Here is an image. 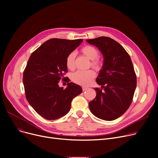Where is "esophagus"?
<instances>
[{"label": "esophagus", "instance_id": "34e87169", "mask_svg": "<svg viewBox=\"0 0 158 158\" xmlns=\"http://www.w3.org/2000/svg\"><path fill=\"white\" fill-rule=\"evenodd\" d=\"M82 91H83V92H85V91L87 90L88 87H86V86H82Z\"/></svg>", "mask_w": 158, "mask_h": 158}]
</instances>
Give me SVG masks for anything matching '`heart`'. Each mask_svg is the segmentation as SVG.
<instances>
[{"label": "heart", "instance_id": "heart-1", "mask_svg": "<svg viewBox=\"0 0 158 158\" xmlns=\"http://www.w3.org/2000/svg\"><path fill=\"white\" fill-rule=\"evenodd\" d=\"M81 53L85 55L88 59L91 60L89 66H92L97 71H100L103 67V61L99 57L98 51L97 48L92 45H86L81 49ZM75 57L76 54L70 52L66 59V65L69 70L75 69ZM95 77V72L93 70H88L85 71L78 70L72 74L71 79L72 81L80 85H88Z\"/></svg>", "mask_w": 158, "mask_h": 158}]
</instances>
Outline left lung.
<instances>
[{
	"instance_id": "1",
	"label": "left lung",
	"mask_w": 158,
	"mask_h": 158,
	"mask_svg": "<svg viewBox=\"0 0 158 158\" xmlns=\"http://www.w3.org/2000/svg\"><path fill=\"white\" fill-rule=\"evenodd\" d=\"M86 41L97 47L104 57L103 67L96 81V97L89 102L91 112L98 118L111 121L130 106L136 87V76L129 54L113 39L101 36Z\"/></svg>"
}]
</instances>
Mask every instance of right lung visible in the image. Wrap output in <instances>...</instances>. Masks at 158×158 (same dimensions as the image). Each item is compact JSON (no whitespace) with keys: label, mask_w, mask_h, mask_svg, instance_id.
Wrapping results in <instances>:
<instances>
[{"label":"right lung","mask_w":158,"mask_h":158,"mask_svg":"<svg viewBox=\"0 0 158 158\" xmlns=\"http://www.w3.org/2000/svg\"><path fill=\"white\" fill-rule=\"evenodd\" d=\"M81 42L82 39H50L29 57L23 73L26 97L32 108L47 120L67 114L73 98L82 93L81 86L73 82L65 89L58 85L67 72L66 57Z\"/></svg>","instance_id":"1"}]
</instances>
